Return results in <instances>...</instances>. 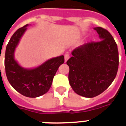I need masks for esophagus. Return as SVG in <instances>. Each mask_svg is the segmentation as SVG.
I'll return each mask as SVG.
<instances>
[{"label":"esophagus","mask_w":126,"mask_h":126,"mask_svg":"<svg viewBox=\"0 0 126 126\" xmlns=\"http://www.w3.org/2000/svg\"><path fill=\"white\" fill-rule=\"evenodd\" d=\"M64 57H65V61H67L68 59H69V57H70L69 53H66L65 54V55H64Z\"/></svg>","instance_id":"obj_1"}]
</instances>
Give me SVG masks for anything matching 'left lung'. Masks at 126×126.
<instances>
[{"label": "left lung", "mask_w": 126, "mask_h": 126, "mask_svg": "<svg viewBox=\"0 0 126 126\" xmlns=\"http://www.w3.org/2000/svg\"><path fill=\"white\" fill-rule=\"evenodd\" d=\"M94 30L100 40L75 49L67 61L70 85L77 94L86 98L95 97L108 89L118 69V46L112 35L101 27Z\"/></svg>", "instance_id": "1"}]
</instances>
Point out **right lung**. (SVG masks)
I'll return each instance as SVG.
<instances>
[{
  "label": "right lung",
  "mask_w": 126,
  "mask_h": 126,
  "mask_svg": "<svg viewBox=\"0 0 126 126\" xmlns=\"http://www.w3.org/2000/svg\"><path fill=\"white\" fill-rule=\"evenodd\" d=\"M27 26L16 30L10 38L6 48L4 67L10 84L21 94L35 98L46 94L50 89L53 79L58 68L65 61L61 55L48 60L33 69H25L18 65L14 58L15 48Z\"/></svg>",
  "instance_id": "1"
}]
</instances>
